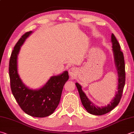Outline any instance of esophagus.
Instances as JSON below:
<instances>
[{"instance_id": "34e87169", "label": "esophagus", "mask_w": 134, "mask_h": 134, "mask_svg": "<svg viewBox=\"0 0 134 134\" xmlns=\"http://www.w3.org/2000/svg\"><path fill=\"white\" fill-rule=\"evenodd\" d=\"M76 73H77V70L75 69L74 67H71L69 70V74L71 77H74L76 75Z\"/></svg>"}]
</instances>
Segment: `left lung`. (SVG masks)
<instances>
[{"instance_id": "obj_1", "label": "left lung", "mask_w": 134, "mask_h": 134, "mask_svg": "<svg viewBox=\"0 0 134 134\" xmlns=\"http://www.w3.org/2000/svg\"><path fill=\"white\" fill-rule=\"evenodd\" d=\"M111 42H112V51L114 54V63L116 65L118 76H119V79H118L119 82H118L117 87L118 91L116 92V94L115 95L113 99H112V100L107 106L102 107L97 106L89 100L85 93L82 91V86L78 82L75 83L82 105L89 113L93 115H96V116H101V115L107 113L111 111L114 107H116L119 104L120 99L121 98L123 90H124L125 85V71L124 55L120 50V45L119 42L117 41L113 34H111Z\"/></svg>"}]
</instances>
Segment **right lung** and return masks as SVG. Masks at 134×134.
<instances>
[{"mask_svg": "<svg viewBox=\"0 0 134 134\" xmlns=\"http://www.w3.org/2000/svg\"><path fill=\"white\" fill-rule=\"evenodd\" d=\"M32 31L26 32L15 44L9 62L10 86L13 96L26 114L35 117H45L54 111L58 106L65 83L69 80L67 71L52 76L42 87L32 90L24 84L18 74L17 58L21 46Z\"/></svg>", "mask_w": 134, "mask_h": 134, "instance_id": "1", "label": "right lung"}]
</instances>
